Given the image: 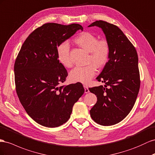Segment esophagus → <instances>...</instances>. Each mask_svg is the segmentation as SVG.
Returning <instances> with one entry per match:
<instances>
[{"mask_svg": "<svg viewBox=\"0 0 155 155\" xmlns=\"http://www.w3.org/2000/svg\"><path fill=\"white\" fill-rule=\"evenodd\" d=\"M83 87H84V89H85V93H89V88H88V87L86 85H83Z\"/></svg>", "mask_w": 155, "mask_h": 155, "instance_id": "obj_1", "label": "esophagus"}]
</instances>
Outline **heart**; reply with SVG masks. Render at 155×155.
I'll list each match as a JSON object with an SVG mask.
<instances>
[{"instance_id":"b5f03b06","label":"heart","mask_w":155,"mask_h":155,"mask_svg":"<svg viewBox=\"0 0 155 155\" xmlns=\"http://www.w3.org/2000/svg\"><path fill=\"white\" fill-rule=\"evenodd\" d=\"M74 42L83 49L89 52L87 63L85 66H77L71 71L69 79L72 83L86 84L94 77L97 68L106 66L110 59V46L106 40H98V37L89 32H83L74 39ZM57 55L58 61L66 68H70L72 62L70 56L69 44L64 41L57 48Z\"/></svg>"}]
</instances>
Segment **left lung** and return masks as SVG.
<instances>
[{
  "label": "left lung",
  "mask_w": 155,
  "mask_h": 155,
  "mask_svg": "<svg viewBox=\"0 0 155 155\" xmlns=\"http://www.w3.org/2000/svg\"><path fill=\"white\" fill-rule=\"evenodd\" d=\"M102 29L110 46V59L97 78L105 85L89 88L97 102L90 110L91 118L103 126L123 120L134 105L140 87L138 57L135 47L114 24L96 21L88 27Z\"/></svg>",
  "instance_id": "obj_1"
}]
</instances>
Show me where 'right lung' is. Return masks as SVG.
I'll list each match as a JSON object with an SVG mask.
<instances>
[{"label":"right lung","mask_w":155,"mask_h":155,"mask_svg":"<svg viewBox=\"0 0 155 155\" xmlns=\"http://www.w3.org/2000/svg\"><path fill=\"white\" fill-rule=\"evenodd\" d=\"M79 24L48 23L27 38L15 61V90L27 114L44 127L55 128L67 121L83 94L81 83L59 87L68 72L58 61V45L73 36Z\"/></svg>","instance_id":"1"}]
</instances>
